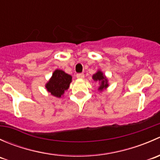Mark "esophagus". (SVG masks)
Masks as SVG:
<instances>
[{
	"label": "esophagus",
	"mask_w": 160,
	"mask_h": 160,
	"mask_svg": "<svg viewBox=\"0 0 160 160\" xmlns=\"http://www.w3.org/2000/svg\"><path fill=\"white\" fill-rule=\"evenodd\" d=\"M77 78H78V79H83V78H84V74H83V73H78V74H77Z\"/></svg>",
	"instance_id": "1"
}]
</instances>
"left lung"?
Returning <instances> with one entry per match:
<instances>
[{"instance_id": "8db88e82", "label": "left lung", "mask_w": 160, "mask_h": 160, "mask_svg": "<svg viewBox=\"0 0 160 160\" xmlns=\"http://www.w3.org/2000/svg\"><path fill=\"white\" fill-rule=\"evenodd\" d=\"M92 79L93 81L98 82L99 83V87H98V90L100 92H102L104 90H106L109 86L108 80L107 77L104 74L101 70H98L92 76Z\"/></svg>"}]
</instances>
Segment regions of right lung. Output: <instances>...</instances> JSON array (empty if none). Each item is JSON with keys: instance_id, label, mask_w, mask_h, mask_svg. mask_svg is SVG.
I'll list each match as a JSON object with an SVG mask.
<instances>
[{"instance_id": "right-lung-1", "label": "right lung", "mask_w": 160, "mask_h": 160, "mask_svg": "<svg viewBox=\"0 0 160 160\" xmlns=\"http://www.w3.org/2000/svg\"><path fill=\"white\" fill-rule=\"evenodd\" d=\"M71 82L72 76L63 70L56 69L46 83V88L50 94L60 98L63 96L66 90L69 89Z\"/></svg>"}]
</instances>
